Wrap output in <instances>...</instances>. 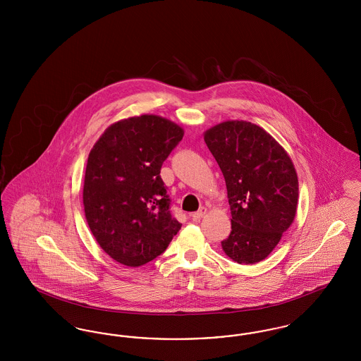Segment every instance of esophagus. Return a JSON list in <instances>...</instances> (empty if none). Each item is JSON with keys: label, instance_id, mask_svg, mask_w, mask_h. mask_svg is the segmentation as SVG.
<instances>
[{"label": "esophagus", "instance_id": "esophagus-1", "mask_svg": "<svg viewBox=\"0 0 361 361\" xmlns=\"http://www.w3.org/2000/svg\"><path fill=\"white\" fill-rule=\"evenodd\" d=\"M204 214H206V209H204V208H202V209H199L197 212L190 214V219H192V221H195V222H197V221H200V219L204 216Z\"/></svg>", "mask_w": 361, "mask_h": 361}]
</instances>
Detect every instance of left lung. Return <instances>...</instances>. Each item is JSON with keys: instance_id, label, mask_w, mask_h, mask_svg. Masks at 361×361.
<instances>
[{"instance_id": "left-lung-1", "label": "left lung", "mask_w": 361, "mask_h": 361, "mask_svg": "<svg viewBox=\"0 0 361 361\" xmlns=\"http://www.w3.org/2000/svg\"><path fill=\"white\" fill-rule=\"evenodd\" d=\"M204 140L224 173L231 211L224 253L238 264H256L293 222L299 185L291 158L249 121L221 123L207 131Z\"/></svg>"}]
</instances>
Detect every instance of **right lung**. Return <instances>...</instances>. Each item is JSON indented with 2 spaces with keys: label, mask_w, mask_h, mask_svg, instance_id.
Instances as JSON below:
<instances>
[{
  "label": "right lung",
  "mask_w": 361,
  "mask_h": 361,
  "mask_svg": "<svg viewBox=\"0 0 361 361\" xmlns=\"http://www.w3.org/2000/svg\"><path fill=\"white\" fill-rule=\"evenodd\" d=\"M183 135L172 121L142 115L108 127L89 153L86 222L104 252L123 265L161 256L181 228L159 173Z\"/></svg>",
  "instance_id": "right-lung-1"
}]
</instances>
